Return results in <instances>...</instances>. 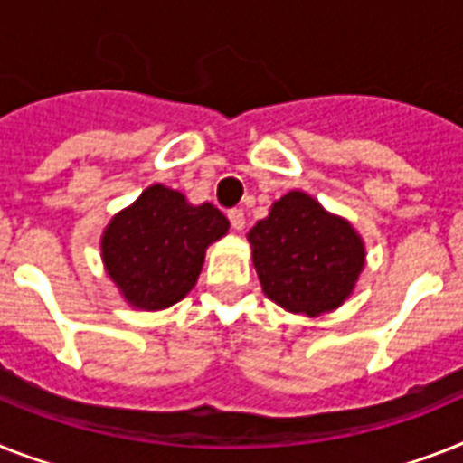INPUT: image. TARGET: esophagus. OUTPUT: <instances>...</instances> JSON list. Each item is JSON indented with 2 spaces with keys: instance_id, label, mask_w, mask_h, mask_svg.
<instances>
[{
  "instance_id": "34e87169",
  "label": "esophagus",
  "mask_w": 463,
  "mask_h": 463,
  "mask_svg": "<svg viewBox=\"0 0 463 463\" xmlns=\"http://www.w3.org/2000/svg\"><path fill=\"white\" fill-rule=\"evenodd\" d=\"M229 222H232V227L236 229V232H241V229L246 227V215H243V210L241 208H232L227 213Z\"/></svg>"
}]
</instances>
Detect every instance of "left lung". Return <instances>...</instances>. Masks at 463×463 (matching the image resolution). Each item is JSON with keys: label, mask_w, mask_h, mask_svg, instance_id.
Listing matches in <instances>:
<instances>
[{"label": "left lung", "mask_w": 463, "mask_h": 463, "mask_svg": "<svg viewBox=\"0 0 463 463\" xmlns=\"http://www.w3.org/2000/svg\"><path fill=\"white\" fill-rule=\"evenodd\" d=\"M248 241L265 296L296 315L319 317L341 307L364 269L362 236L305 191L274 201Z\"/></svg>", "instance_id": "left-lung-1"}]
</instances>
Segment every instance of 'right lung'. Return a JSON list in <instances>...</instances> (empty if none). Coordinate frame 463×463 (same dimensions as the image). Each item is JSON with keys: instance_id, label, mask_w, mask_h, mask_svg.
Returning <instances> with one entry per match:
<instances>
[{"instance_id": "obj_1", "label": "right lung", "mask_w": 463, "mask_h": 463, "mask_svg": "<svg viewBox=\"0 0 463 463\" xmlns=\"http://www.w3.org/2000/svg\"><path fill=\"white\" fill-rule=\"evenodd\" d=\"M229 232L215 205H191L163 184L141 191L101 236V258L132 307L165 309L196 286L205 248Z\"/></svg>"}]
</instances>
